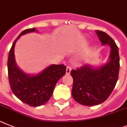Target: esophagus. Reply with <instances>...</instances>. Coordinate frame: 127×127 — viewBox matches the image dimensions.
<instances>
[{
	"label": "esophagus",
	"instance_id": "esophagus-1",
	"mask_svg": "<svg viewBox=\"0 0 127 127\" xmlns=\"http://www.w3.org/2000/svg\"><path fill=\"white\" fill-rule=\"evenodd\" d=\"M71 67L70 66H68L67 68H66V74H69L71 72Z\"/></svg>",
	"mask_w": 127,
	"mask_h": 127
}]
</instances>
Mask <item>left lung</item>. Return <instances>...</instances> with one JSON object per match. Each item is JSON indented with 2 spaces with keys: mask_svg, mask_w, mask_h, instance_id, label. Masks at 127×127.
I'll list each match as a JSON object with an SVG mask.
<instances>
[{
  "mask_svg": "<svg viewBox=\"0 0 127 127\" xmlns=\"http://www.w3.org/2000/svg\"><path fill=\"white\" fill-rule=\"evenodd\" d=\"M102 45L111 47L109 63L94 69L89 65L71 71L73 79L72 95L79 104L92 106L102 103L109 97L116 84L120 70L118 47L106 33L95 31Z\"/></svg>",
  "mask_w": 127,
  "mask_h": 127,
  "instance_id": "obj_1",
  "label": "left lung"
}]
</instances>
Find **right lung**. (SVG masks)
I'll return each mask as SVG.
<instances>
[{"label": "right lung", "mask_w": 127, "mask_h": 127, "mask_svg": "<svg viewBox=\"0 0 127 127\" xmlns=\"http://www.w3.org/2000/svg\"><path fill=\"white\" fill-rule=\"evenodd\" d=\"M35 31H36L35 28L25 30L14 41L9 52L7 68L9 82L14 94L25 104L36 107L49 100L56 83L66 73V66L52 64L35 76L25 75L17 67L14 53L16 42L21 35Z\"/></svg>", "instance_id": "1"}]
</instances>
